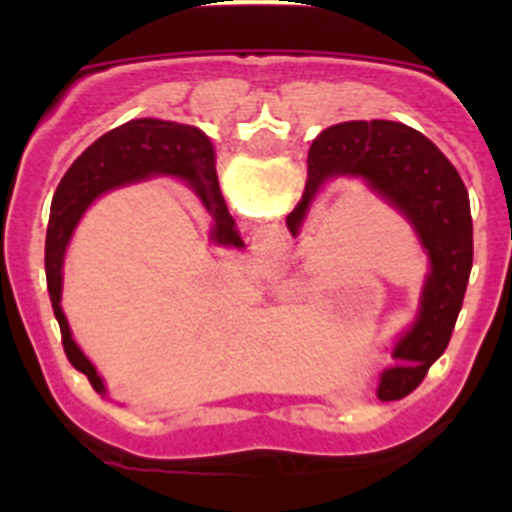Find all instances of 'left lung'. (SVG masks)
<instances>
[{"mask_svg": "<svg viewBox=\"0 0 512 512\" xmlns=\"http://www.w3.org/2000/svg\"><path fill=\"white\" fill-rule=\"evenodd\" d=\"M333 179H359L413 228L428 274L415 320L392 348L395 366L384 369L379 400H400L423 382L446 351L472 271V210L459 171L423 133L395 120H348L325 128L307 153L302 200L287 215L300 235L312 202Z\"/></svg>", "mask_w": 512, "mask_h": 512, "instance_id": "1", "label": "left lung"}]
</instances>
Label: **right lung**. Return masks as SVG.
I'll return each mask as SVG.
<instances>
[{"instance_id": "obj_1", "label": "right lung", "mask_w": 512, "mask_h": 512, "mask_svg": "<svg viewBox=\"0 0 512 512\" xmlns=\"http://www.w3.org/2000/svg\"><path fill=\"white\" fill-rule=\"evenodd\" d=\"M148 176H176L187 182L215 220L210 230L212 241L217 246L243 248L241 235L235 230L233 217L225 207L220 184H217L215 148L200 128L156 120V117H140L104 133L76 158L53 194L51 223L45 235V279H48L53 315L61 325L63 351L74 369L87 374L94 392L99 395H107V387L92 361L74 341L69 320L63 315V261H66L71 235L89 205L110 189L143 182Z\"/></svg>"}]
</instances>
